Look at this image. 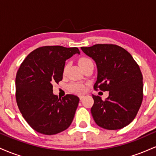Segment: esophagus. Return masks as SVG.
<instances>
[{"mask_svg":"<svg viewBox=\"0 0 156 156\" xmlns=\"http://www.w3.org/2000/svg\"><path fill=\"white\" fill-rule=\"evenodd\" d=\"M83 97H84V95H79V98H80V101H81V100L83 99Z\"/></svg>","mask_w":156,"mask_h":156,"instance_id":"esophagus-1","label":"esophagus"}]
</instances>
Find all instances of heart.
Masks as SVG:
<instances>
[{
  "instance_id": "obj_1",
  "label": "heart",
  "mask_w": 156,
  "mask_h": 156,
  "mask_svg": "<svg viewBox=\"0 0 156 156\" xmlns=\"http://www.w3.org/2000/svg\"><path fill=\"white\" fill-rule=\"evenodd\" d=\"M89 61H90L89 58H85V57H82V58H80L79 61H78V64H79L80 67H81L86 62H89ZM66 70H67V67L64 68V73H66ZM69 88H70L71 90L73 91V92H76L78 93L83 92L84 91H85V86H84L83 84L79 83H73L72 84H70V85H69Z\"/></svg>"
}]
</instances>
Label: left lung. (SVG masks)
<instances>
[{"mask_svg": "<svg viewBox=\"0 0 156 156\" xmlns=\"http://www.w3.org/2000/svg\"><path fill=\"white\" fill-rule=\"evenodd\" d=\"M80 48L96 63L98 77L94 88L108 92L105 101L92 95L91 113L94 122L107 130L127 126L136 116L143 99V78L139 65L128 51L116 44Z\"/></svg>", "mask_w": 156, "mask_h": 156, "instance_id": "obj_1", "label": "left lung"}]
</instances>
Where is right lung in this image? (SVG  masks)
Returning <instances> with one entry per match:
<instances>
[{
    "mask_svg": "<svg viewBox=\"0 0 156 156\" xmlns=\"http://www.w3.org/2000/svg\"><path fill=\"white\" fill-rule=\"evenodd\" d=\"M76 53L80 54L77 48H39L27 55L17 71V105L28 124L38 133L54 135L72 123L79 98L67 94L60 99L53 93V83L62 80L66 60Z\"/></svg>",
    "mask_w": 156,
    "mask_h": 156,
    "instance_id": "obj_1",
    "label": "right lung"
}]
</instances>
